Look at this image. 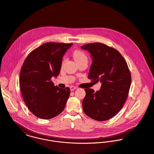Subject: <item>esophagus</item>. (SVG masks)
<instances>
[{
  "instance_id": "1",
  "label": "esophagus",
  "mask_w": 154,
  "mask_h": 154,
  "mask_svg": "<svg viewBox=\"0 0 154 154\" xmlns=\"http://www.w3.org/2000/svg\"><path fill=\"white\" fill-rule=\"evenodd\" d=\"M69 88H70V90H71V91H73V90H75L77 87H75V86H74V85H71V86H70Z\"/></svg>"
}]
</instances>
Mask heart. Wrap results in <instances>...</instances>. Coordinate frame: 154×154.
<instances>
[{
    "label": "heart",
    "instance_id": "1",
    "mask_svg": "<svg viewBox=\"0 0 154 154\" xmlns=\"http://www.w3.org/2000/svg\"><path fill=\"white\" fill-rule=\"evenodd\" d=\"M73 56H74V58L75 61L77 63L83 61L87 60V56L85 54V52H84L82 51H80V50H76L74 52ZM64 62H65V60L63 61V64H64Z\"/></svg>",
    "mask_w": 154,
    "mask_h": 154
}]
</instances>
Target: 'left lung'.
<instances>
[{
	"instance_id": "1",
	"label": "left lung",
	"mask_w": 154,
	"mask_h": 154,
	"mask_svg": "<svg viewBox=\"0 0 154 154\" xmlns=\"http://www.w3.org/2000/svg\"><path fill=\"white\" fill-rule=\"evenodd\" d=\"M91 54L93 62L88 78L102 84L99 91L85 88L83 109L93 119L104 121L119 113L126 102L131 85L127 63L116 49L100 42L82 47Z\"/></svg>"
}]
</instances>
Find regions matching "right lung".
<instances>
[{"instance_id": "obj_1", "label": "right lung", "mask_w": 154, "mask_h": 154, "mask_svg": "<svg viewBox=\"0 0 154 154\" xmlns=\"http://www.w3.org/2000/svg\"><path fill=\"white\" fill-rule=\"evenodd\" d=\"M72 43H45L31 52L20 69L19 83L23 99L36 117L49 119L60 114L70 94L52 82L60 72L63 57Z\"/></svg>"}]
</instances>
